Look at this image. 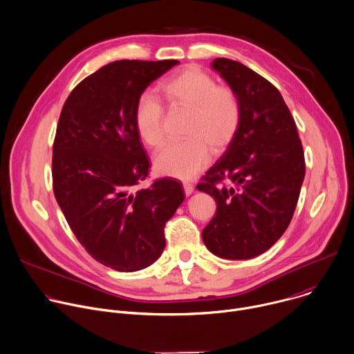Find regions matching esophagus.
<instances>
[{
    "instance_id": "esophagus-1",
    "label": "esophagus",
    "mask_w": 354,
    "mask_h": 354,
    "mask_svg": "<svg viewBox=\"0 0 354 354\" xmlns=\"http://www.w3.org/2000/svg\"><path fill=\"white\" fill-rule=\"evenodd\" d=\"M183 190H185L186 196H190L193 193V190H194V186L192 183H189V182H183Z\"/></svg>"
}]
</instances>
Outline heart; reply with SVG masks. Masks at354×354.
Masks as SVG:
<instances>
[{
    "mask_svg": "<svg viewBox=\"0 0 354 354\" xmlns=\"http://www.w3.org/2000/svg\"><path fill=\"white\" fill-rule=\"evenodd\" d=\"M160 93L171 106L189 108L190 115L182 142L167 145L154 158L156 169L167 176L190 179L209 161V148L223 150L236 135L242 106L230 87L198 68H186L160 86ZM135 128L140 140L158 149L164 143V108L161 102L143 94L135 106Z\"/></svg>",
    "mask_w": 354,
    "mask_h": 354,
    "instance_id": "1",
    "label": "heart"
}]
</instances>
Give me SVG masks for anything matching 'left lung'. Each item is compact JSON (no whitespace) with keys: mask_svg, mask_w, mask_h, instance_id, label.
<instances>
[{"mask_svg":"<svg viewBox=\"0 0 354 354\" xmlns=\"http://www.w3.org/2000/svg\"><path fill=\"white\" fill-rule=\"evenodd\" d=\"M211 68L238 94L242 120L197 185L216 203L203 242L221 259L249 260L272 248L289 226L304 180V153L292 113L272 83L238 61L216 58Z\"/></svg>","mask_w":354,"mask_h":354,"instance_id":"obj_1","label":"left lung"}]
</instances>
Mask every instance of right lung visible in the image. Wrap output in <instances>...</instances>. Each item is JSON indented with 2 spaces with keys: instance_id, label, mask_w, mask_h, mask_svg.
<instances>
[{
  "instance_id": "add662e5",
  "label": "right lung",
  "mask_w": 354,
  "mask_h": 354,
  "mask_svg": "<svg viewBox=\"0 0 354 354\" xmlns=\"http://www.w3.org/2000/svg\"><path fill=\"white\" fill-rule=\"evenodd\" d=\"M176 59L111 62L66 98L53 146V189L76 239L98 263L133 272L165 248L164 227L185 193L175 179L138 185L150 162L133 113L143 91Z\"/></svg>"
}]
</instances>
